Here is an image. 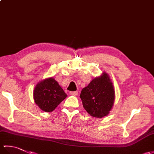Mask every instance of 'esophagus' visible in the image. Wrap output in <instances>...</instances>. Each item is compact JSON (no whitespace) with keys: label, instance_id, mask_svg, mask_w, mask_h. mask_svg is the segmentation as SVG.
I'll return each instance as SVG.
<instances>
[{"label":"esophagus","instance_id":"34e87169","mask_svg":"<svg viewBox=\"0 0 154 154\" xmlns=\"http://www.w3.org/2000/svg\"><path fill=\"white\" fill-rule=\"evenodd\" d=\"M69 94L71 95H73V96H77L78 94V91H70Z\"/></svg>","mask_w":154,"mask_h":154}]
</instances>
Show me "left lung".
<instances>
[{
	"label": "left lung",
	"instance_id": "left-lung-1",
	"mask_svg": "<svg viewBox=\"0 0 154 154\" xmlns=\"http://www.w3.org/2000/svg\"><path fill=\"white\" fill-rule=\"evenodd\" d=\"M80 98L84 109L91 116L103 118L109 114L114 103V89L109 75L95 77L81 91Z\"/></svg>",
	"mask_w": 154,
	"mask_h": 154
}]
</instances>
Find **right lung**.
Returning <instances> with one entry per match:
<instances>
[{"instance_id":"1","label":"right lung","mask_w":154,"mask_h":154,"mask_svg":"<svg viewBox=\"0 0 154 154\" xmlns=\"http://www.w3.org/2000/svg\"><path fill=\"white\" fill-rule=\"evenodd\" d=\"M67 97L64 91L54 78L39 82L34 90V99L39 108L46 112H52Z\"/></svg>"}]
</instances>
